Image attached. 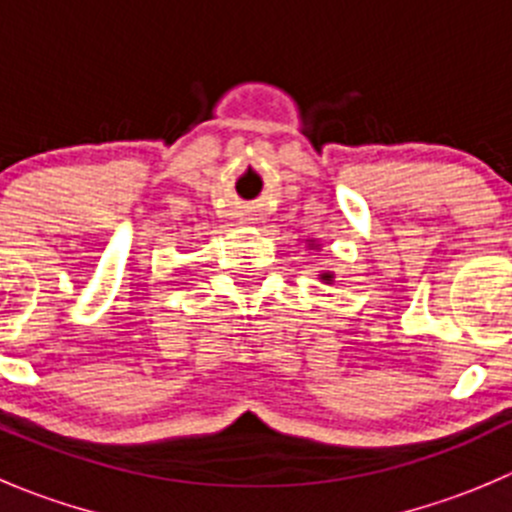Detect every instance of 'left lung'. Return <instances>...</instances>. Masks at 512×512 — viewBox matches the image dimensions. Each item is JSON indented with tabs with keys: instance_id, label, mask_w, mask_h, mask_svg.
Wrapping results in <instances>:
<instances>
[{
	"instance_id": "obj_1",
	"label": "left lung",
	"mask_w": 512,
	"mask_h": 512,
	"mask_svg": "<svg viewBox=\"0 0 512 512\" xmlns=\"http://www.w3.org/2000/svg\"><path fill=\"white\" fill-rule=\"evenodd\" d=\"M319 279L324 281V284H334V274H332V271H321Z\"/></svg>"
}]
</instances>
